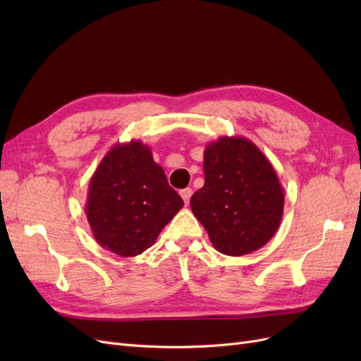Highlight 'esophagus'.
Here are the masks:
<instances>
[{"label": "esophagus", "mask_w": 361, "mask_h": 361, "mask_svg": "<svg viewBox=\"0 0 361 361\" xmlns=\"http://www.w3.org/2000/svg\"><path fill=\"white\" fill-rule=\"evenodd\" d=\"M180 195H182V199H183L185 204H188V203H190V199H191V195H192V190H191V188H185V190L180 191Z\"/></svg>", "instance_id": "esophagus-1"}]
</instances>
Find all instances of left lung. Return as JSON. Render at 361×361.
I'll use <instances>...</instances> for the list:
<instances>
[{
	"mask_svg": "<svg viewBox=\"0 0 361 361\" xmlns=\"http://www.w3.org/2000/svg\"><path fill=\"white\" fill-rule=\"evenodd\" d=\"M204 185L192 194L191 209L215 250L244 256L276 235L285 191L269 159L245 137L211 141L203 157Z\"/></svg>",
	"mask_w": 361,
	"mask_h": 361,
	"instance_id": "8db88e82",
	"label": "left lung"
}]
</instances>
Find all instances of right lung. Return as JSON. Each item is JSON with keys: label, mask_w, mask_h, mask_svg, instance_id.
I'll use <instances>...</instances> for the list:
<instances>
[{"label": "right lung", "mask_w": 361, "mask_h": 361, "mask_svg": "<svg viewBox=\"0 0 361 361\" xmlns=\"http://www.w3.org/2000/svg\"><path fill=\"white\" fill-rule=\"evenodd\" d=\"M183 206L138 140L114 145L89 183L85 215L101 247L122 257L141 255Z\"/></svg>", "instance_id": "obj_1"}]
</instances>
